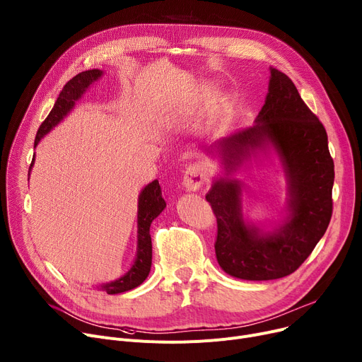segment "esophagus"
<instances>
[{
    "label": "esophagus",
    "instance_id": "34e87169",
    "mask_svg": "<svg viewBox=\"0 0 362 362\" xmlns=\"http://www.w3.org/2000/svg\"><path fill=\"white\" fill-rule=\"evenodd\" d=\"M205 182V172L201 164H190L183 175V186L187 190H198Z\"/></svg>",
    "mask_w": 362,
    "mask_h": 362
}]
</instances>
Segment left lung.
Instances as JSON below:
<instances>
[{
  "label": "left lung",
  "mask_w": 362,
  "mask_h": 362,
  "mask_svg": "<svg viewBox=\"0 0 362 362\" xmlns=\"http://www.w3.org/2000/svg\"><path fill=\"white\" fill-rule=\"evenodd\" d=\"M268 146L278 153L288 180V216L279 227L263 231L245 221L238 180H215L205 197L216 216V260L228 275L247 281L278 279L297 271L332 218L334 164L326 129L291 78L276 68H271L255 125L215 141L208 151H218L226 170L233 172Z\"/></svg>",
  "instance_id": "left-lung-1"
}]
</instances>
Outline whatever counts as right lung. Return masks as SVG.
Listing matches in <instances>:
<instances>
[{"label": "right lung", "mask_w": 362, "mask_h": 362, "mask_svg": "<svg viewBox=\"0 0 362 362\" xmlns=\"http://www.w3.org/2000/svg\"><path fill=\"white\" fill-rule=\"evenodd\" d=\"M103 74L102 69H88L83 71L76 77H72L59 93V98L57 99L52 110L43 120L36 138H35V147L39 141L55 128L61 120L72 110L76 106V102L81 98L83 93L93 84L95 80H99ZM35 163V157L32 160L30 170ZM165 208V201L161 197V187L158 180L151 182L141 190L138 198V249L136 257L131 267V269L116 281L107 282L100 285V290L106 291L107 294H120L129 290H134L138 285H141L150 274L151 269V257H153V245H151V235H150V226L154 218L161 214Z\"/></svg>", "instance_id": "right-lung-1"}]
</instances>
